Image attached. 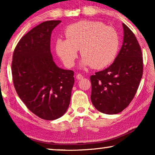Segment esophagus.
Instances as JSON below:
<instances>
[{"instance_id": "1", "label": "esophagus", "mask_w": 155, "mask_h": 155, "mask_svg": "<svg viewBox=\"0 0 155 155\" xmlns=\"http://www.w3.org/2000/svg\"><path fill=\"white\" fill-rule=\"evenodd\" d=\"M83 75H82V74H80V73H78L77 75H76V78H77L78 80H82V79H83Z\"/></svg>"}]
</instances>
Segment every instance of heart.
<instances>
[{
  "label": "heart",
  "mask_w": 155,
  "mask_h": 155,
  "mask_svg": "<svg viewBox=\"0 0 155 155\" xmlns=\"http://www.w3.org/2000/svg\"><path fill=\"white\" fill-rule=\"evenodd\" d=\"M67 39L56 42L58 55L65 66L75 63L78 49L83 56L82 65L100 69L113 62L119 47V36L113 27L95 21L83 20L69 25L65 31Z\"/></svg>",
  "instance_id": "obj_1"
}]
</instances>
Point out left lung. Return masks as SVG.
<instances>
[{
	"mask_svg": "<svg viewBox=\"0 0 155 155\" xmlns=\"http://www.w3.org/2000/svg\"><path fill=\"white\" fill-rule=\"evenodd\" d=\"M124 42L114 62L90 76L91 101L99 111L116 114L130 104L143 73L140 46L128 27L123 24Z\"/></svg>",
	"mask_w": 155,
	"mask_h": 155,
	"instance_id": "obj_1",
	"label": "left lung"
}]
</instances>
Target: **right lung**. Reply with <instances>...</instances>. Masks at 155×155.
<instances>
[{"instance_id": "obj_1", "label": "right lung", "mask_w": 155, "mask_h": 155, "mask_svg": "<svg viewBox=\"0 0 155 155\" xmlns=\"http://www.w3.org/2000/svg\"><path fill=\"white\" fill-rule=\"evenodd\" d=\"M61 20L46 21L21 38L13 52V84L29 111L44 120H55L67 111L74 72L55 64L51 53V32Z\"/></svg>"}]
</instances>
